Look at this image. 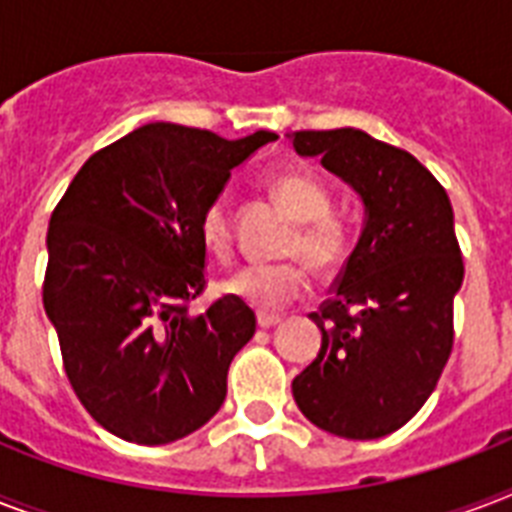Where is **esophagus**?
<instances>
[{
	"instance_id": "1",
	"label": "esophagus",
	"mask_w": 512,
	"mask_h": 512,
	"mask_svg": "<svg viewBox=\"0 0 512 512\" xmlns=\"http://www.w3.org/2000/svg\"><path fill=\"white\" fill-rule=\"evenodd\" d=\"M276 324H281V316H268V313H260V316H257V327L260 329H271L276 327Z\"/></svg>"
}]
</instances>
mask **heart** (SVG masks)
Segmentation results:
<instances>
[{"label":"heart","mask_w":512,"mask_h":512,"mask_svg":"<svg viewBox=\"0 0 512 512\" xmlns=\"http://www.w3.org/2000/svg\"><path fill=\"white\" fill-rule=\"evenodd\" d=\"M276 204L295 220V231L284 241V255L303 257L313 271H335L348 249L345 228L329 215L332 199L327 188L308 172H281L271 180ZM199 233L204 247L215 257H231L233 223L223 199L209 201L199 215ZM300 260L273 265H247L223 281L231 297L263 313H276L308 292V268Z\"/></svg>","instance_id":"1"}]
</instances>
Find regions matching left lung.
<instances>
[{
    "mask_svg": "<svg viewBox=\"0 0 512 512\" xmlns=\"http://www.w3.org/2000/svg\"><path fill=\"white\" fill-rule=\"evenodd\" d=\"M289 138L353 185L366 212L332 297L311 313L321 350L292 380V396L316 428L372 441L420 412L452 356L465 276L452 201L409 151L361 130Z\"/></svg>",
    "mask_w": 512,
    "mask_h": 512,
    "instance_id": "8db88e82",
    "label": "left lung"
}]
</instances>
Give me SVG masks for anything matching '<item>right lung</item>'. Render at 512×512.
<instances>
[{
    "label": "right lung",
    "mask_w": 512,
    "mask_h": 512,
    "mask_svg": "<svg viewBox=\"0 0 512 512\" xmlns=\"http://www.w3.org/2000/svg\"><path fill=\"white\" fill-rule=\"evenodd\" d=\"M271 140L143 124L92 154L52 209L44 311L76 398L108 433L172 444L223 406L257 321L231 295L188 311L207 287L199 215Z\"/></svg>",
    "instance_id": "add662e5"
}]
</instances>
